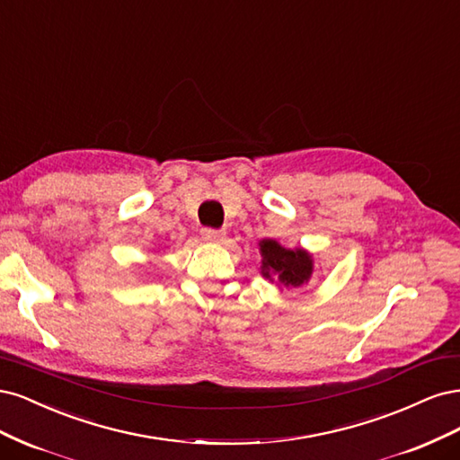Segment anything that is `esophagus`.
I'll list each match as a JSON object with an SVG mask.
<instances>
[{
	"instance_id": "34e87169",
	"label": "esophagus",
	"mask_w": 460,
	"mask_h": 460,
	"mask_svg": "<svg viewBox=\"0 0 460 460\" xmlns=\"http://www.w3.org/2000/svg\"><path fill=\"white\" fill-rule=\"evenodd\" d=\"M200 234H202V239L208 241V243H221V241H224V236H226V231L212 229V227H204V229L200 231Z\"/></svg>"
}]
</instances>
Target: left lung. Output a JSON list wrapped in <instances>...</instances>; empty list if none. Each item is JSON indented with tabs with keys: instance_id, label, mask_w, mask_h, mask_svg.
<instances>
[{
	"instance_id": "8db88e82",
	"label": "left lung",
	"mask_w": 460,
	"mask_h": 460,
	"mask_svg": "<svg viewBox=\"0 0 460 460\" xmlns=\"http://www.w3.org/2000/svg\"><path fill=\"white\" fill-rule=\"evenodd\" d=\"M260 250L263 256L261 273L263 277H271V273L279 275V280L287 287H300L307 283V279L314 271V261L307 252L296 248H283L277 241H261Z\"/></svg>"
}]
</instances>
